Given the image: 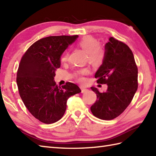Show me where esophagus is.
<instances>
[{
  "instance_id": "obj_1",
  "label": "esophagus",
  "mask_w": 156,
  "mask_h": 156,
  "mask_svg": "<svg viewBox=\"0 0 156 156\" xmlns=\"http://www.w3.org/2000/svg\"><path fill=\"white\" fill-rule=\"evenodd\" d=\"M81 88V91H82V93H84V92H87L88 90V89L86 88V87H80Z\"/></svg>"
}]
</instances>
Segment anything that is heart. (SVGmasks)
<instances>
[{
	"label": "heart",
	"instance_id": "1",
	"mask_svg": "<svg viewBox=\"0 0 156 156\" xmlns=\"http://www.w3.org/2000/svg\"><path fill=\"white\" fill-rule=\"evenodd\" d=\"M78 45L86 52L88 53V58L91 62H97L100 59L101 53L100 48L98 47V44L97 41L91 36H85L83 38H82L78 42ZM67 58L68 54L67 52H66L62 56V61H66ZM79 73L81 74H86L88 73V70L87 69H83Z\"/></svg>",
	"mask_w": 156,
	"mask_h": 156
}]
</instances>
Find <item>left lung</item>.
<instances>
[{"label":"left lung","mask_w":156,"mask_h":156,"mask_svg":"<svg viewBox=\"0 0 156 156\" xmlns=\"http://www.w3.org/2000/svg\"><path fill=\"white\" fill-rule=\"evenodd\" d=\"M138 69L133 52L124 43L110 37L105 44L102 64L94 77L97 82L107 84L105 92H96L97 100L90 107L92 113L102 120H112L123 112L137 90Z\"/></svg>","instance_id":"left-lung-1"}]
</instances>
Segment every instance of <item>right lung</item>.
Instances as JSON below:
<instances>
[{"label": "right lung", "mask_w": 156, "mask_h": 156, "mask_svg": "<svg viewBox=\"0 0 156 156\" xmlns=\"http://www.w3.org/2000/svg\"><path fill=\"white\" fill-rule=\"evenodd\" d=\"M78 37L61 35L39 39L27 49L20 62L16 74L20 97L31 114L44 123L59 121L65 113L68 99L81 92L72 82L61 88L54 80L62 54Z\"/></svg>", "instance_id": "add662e5"}]
</instances>
